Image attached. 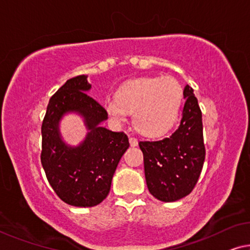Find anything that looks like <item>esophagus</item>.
<instances>
[{
    "mask_svg": "<svg viewBox=\"0 0 250 250\" xmlns=\"http://www.w3.org/2000/svg\"><path fill=\"white\" fill-rule=\"evenodd\" d=\"M129 142H130V146H138V139H137V138H134V137H130Z\"/></svg>",
    "mask_w": 250,
    "mask_h": 250,
    "instance_id": "1",
    "label": "esophagus"
}]
</instances>
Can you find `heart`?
Masks as SVG:
<instances>
[{
  "label": "heart",
  "instance_id": "heart-1",
  "mask_svg": "<svg viewBox=\"0 0 250 250\" xmlns=\"http://www.w3.org/2000/svg\"><path fill=\"white\" fill-rule=\"evenodd\" d=\"M182 101V89L176 79L140 78L125 82L116 93L106 98L104 110L120 124L133 112V125L142 134L161 136L175 124Z\"/></svg>",
  "mask_w": 250,
  "mask_h": 250
}]
</instances>
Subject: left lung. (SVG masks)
Returning a JSON list of instances; mask_svg holds the SVG:
<instances>
[{
    "label": "left lung",
    "instance_id": "8db88e82",
    "mask_svg": "<svg viewBox=\"0 0 250 250\" xmlns=\"http://www.w3.org/2000/svg\"><path fill=\"white\" fill-rule=\"evenodd\" d=\"M184 98L182 118L176 131L160 140L139 142L149 191L165 203L179 200L192 191L206 156L201 110L188 84Z\"/></svg>",
    "mask_w": 250,
    "mask_h": 250
}]
</instances>
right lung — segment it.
Instances as JSON below:
<instances>
[{"label": "right lung", "mask_w": 250, "mask_h": 250, "mask_svg": "<svg viewBox=\"0 0 250 250\" xmlns=\"http://www.w3.org/2000/svg\"><path fill=\"white\" fill-rule=\"evenodd\" d=\"M90 89L86 75L66 81L51 97L41 128V162L47 181L61 200L74 207H93L105 199L119 161L130 146L125 132L100 125L108 114L85 93ZM66 113L81 115L88 129L78 146L68 145L61 137L60 121Z\"/></svg>", "instance_id": "1"}]
</instances>
